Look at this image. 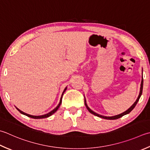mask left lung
<instances>
[{
  "label": "left lung",
  "instance_id": "left-lung-1",
  "mask_svg": "<svg viewBox=\"0 0 150 150\" xmlns=\"http://www.w3.org/2000/svg\"><path fill=\"white\" fill-rule=\"evenodd\" d=\"M142 89H143V77H142V79L141 85H140V90L139 96V97H138V98H137V99L136 100V101L134 103V104H133V105H132V106H131L129 108L128 110H127L126 111H125L124 112H123V113L120 114H118V115H116V116H111V117H108V116H103L99 115V114H97V113H96V112H93V111H92V110L90 109V108L88 107L87 106L86 103V100H85V101H84L85 106L86 107L87 109L88 110V111H89V112H90V113H92V114H93V115H95V116H98V117H100V118H104V119H107V120H116V119H118V118H121V117H122L123 116L125 115V114H127L129 113V112H131V111L132 110H133L134 107H135L136 105L137 104L138 101H139V99H140V96H141V95H142Z\"/></svg>",
  "mask_w": 150,
  "mask_h": 150
}]
</instances>
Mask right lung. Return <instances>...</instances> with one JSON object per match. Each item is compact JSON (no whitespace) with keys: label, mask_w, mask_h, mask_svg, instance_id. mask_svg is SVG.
Returning a JSON list of instances; mask_svg holds the SVG:
<instances>
[{"label":"right lung","mask_w":150,"mask_h":150,"mask_svg":"<svg viewBox=\"0 0 150 150\" xmlns=\"http://www.w3.org/2000/svg\"><path fill=\"white\" fill-rule=\"evenodd\" d=\"M66 89H67V87H66V88L64 89V92H63V93H62V97H61V98H60V103H59V104H58V106H57V107H56V108H54V109H53L52 111H51V112H49L48 114H44V115H42V116H32V115H30V114H26V113H25V112H22L21 110H20L18 109V108H16L19 111L20 113L24 114V115H25V116H28V117H30V118H34V119H42V118H48V117H49L50 116H51L52 114H53L56 112V111H57V110L58 109V108H59V107L60 106V105H61V103H62V96H63V94H64V93L65 92V91L66 90Z\"/></svg>","instance_id":"1"}]
</instances>
